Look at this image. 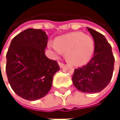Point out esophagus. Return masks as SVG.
<instances>
[{
	"label": "esophagus",
	"mask_w": 120,
	"mask_h": 120,
	"mask_svg": "<svg viewBox=\"0 0 120 120\" xmlns=\"http://www.w3.org/2000/svg\"><path fill=\"white\" fill-rule=\"evenodd\" d=\"M58 64H59V66H60V68H62V67H64V64L63 63H62V62H58Z\"/></svg>",
	"instance_id": "obj_1"
}]
</instances>
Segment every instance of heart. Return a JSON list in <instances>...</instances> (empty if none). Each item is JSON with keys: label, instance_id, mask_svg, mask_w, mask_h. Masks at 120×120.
I'll return each instance as SVG.
<instances>
[{"label": "heart", "instance_id": "obj_1", "mask_svg": "<svg viewBox=\"0 0 120 120\" xmlns=\"http://www.w3.org/2000/svg\"><path fill=\"white\" fill-rule=\"evenodd\" d=\"M48 47L54 58L65 52V58L76 66L85 64L92 58L95 47L92 37L81 32H75L59 37L56 42L50 41Z\"/></svg>", "mask_w": 120, "mask_h": 120}]
</instances>
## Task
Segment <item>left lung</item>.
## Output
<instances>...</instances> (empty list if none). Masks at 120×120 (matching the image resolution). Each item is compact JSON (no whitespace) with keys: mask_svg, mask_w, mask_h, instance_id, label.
I'll return each instance as SVG.
<instances>
[{"mask_svg":"<svg viewBox=\"0 0 120 120\" xmlns=\"http://www.w3.org/2000/svg\"><path fill=\"white\" fill-rule=\"evenodd\" d=\"M87 28L94 40V56L86 65L75 69L72 81L74 86L82 92L97 93L110 83L115 58L111 46L106 37L92 28Z\"/></svg>","mask_w":120,"mask_h":120,"instance_id":"8db88e82","label":"left lung"}]
</instances>
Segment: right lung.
Returning <instances> with one entry per match:
<instances>
[{
  "instance_id": "1",
  "label": "right lung",
  "mask_w": 120,
  "mask_h": 120,
  "mask_svg": "<svg viewBox=\"0 0 120 120\" xmlns=\"http://www.w3.org/2000/svg\"><path fill=\"white\" fill-rule=\"evenodd\" d=\"M48 36L41 29L28 28L12 39L6 58V73L14 92L21 98L35 101L51 90L58 62L48 58Z\"/></svg>"
}]
</instances>
